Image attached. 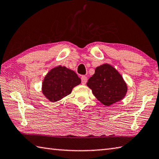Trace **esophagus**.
<instances>
[{"mask_svg":"<svg viewBox=\"0 0 159 159\" xmlns=\"http://www.w3.org/2000/svg\"><path fill=\"white\" fill-rule=\"evenodd\" d=\"M88 81V78L85 76H81V83L83 85H85Z\"/></svg>","mask_w":159,"mask_h":159,"instance_id":"1","label":"esophagus"}]
</instances>
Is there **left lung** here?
<instances>
[{
	"mask_svg": "<svg viewBox=\"0 0 159 159\" xmlns=\"http://www.w3.org/2000/svg\"><path fill=\"white\" fill-rule=\"evenodd\" d=\"M87 85L97 99L108 106L122 99L127 91V86L122 76L108 64L96 68Z\"/></svg>",
	"mask_w": 159,
	"mask_h": 159,
	"instance_id": "obj_1",
	"label": "left lung"
}]
</instances>
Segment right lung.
Listing matches in <instances>:
<instances>
[{
	"instance_id": "obj_1",
	"label": "right lung",
	"mask_w": 159,
	"mask_h": 159,
	"mask_svg": "<svg viewBox=\"0 0 159 159\" xmlns=\"http://www.w3.org/2000/svg\"><path fill=\"white\" fill-rule=\"evenodd\" d=\"M80 79L74 71L57 67L50 71L43 81L42 91L48 100L57 102L70 94L72 89L80 83Z\"/></svg>"
}]
</instances>
